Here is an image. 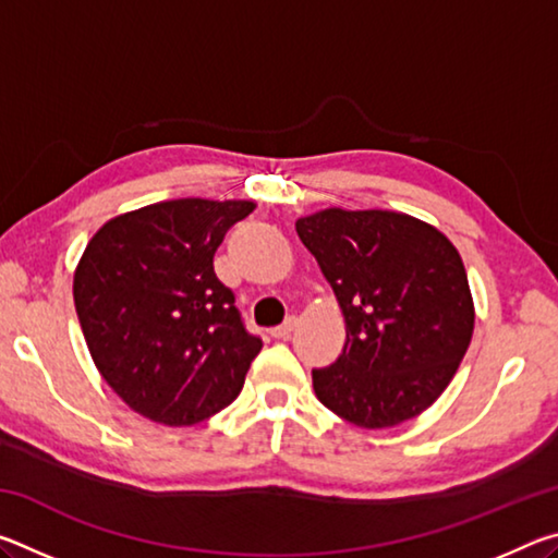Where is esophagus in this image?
Returning <instances> with one entry per match:
<instances>
[{
    "label": "esophagus",
    "mask_w": 558,
    "mask_h": 558,
    "mask_svg": "<svg viewBox=\"0 0 558 558\" xmlns=\"http://www.w3.org/2000/svg\"><path fill=\"white\" fill-rule=\"evenodd\" d=\"M295 327H298V317H288L282 325L272 327L270 335L276 337V339H286V337H290V332H292V329H295Z\"/></svg>",
    "instance_id": "obj_1"
}]
</instances>
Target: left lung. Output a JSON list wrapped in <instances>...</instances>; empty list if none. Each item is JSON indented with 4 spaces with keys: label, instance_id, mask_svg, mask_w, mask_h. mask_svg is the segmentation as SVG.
<instances>
[{
    "label": "left lung",
    "instance_id": "obj_1",
    "mask_svg": "<svg viewBox=\"0 0 558 558\" xmlns=\"http://www.w3.org/2000/svg\"><path fill=\"white\" fill-rule=\"evenodd\" d=\"M295 229L332 288L347 342L313 372L317 399L359 428H391L438 401L475 329L465 266L436 226L386 209L342 206Z\"/></svg>",
    "mask_w": 558,
    "mask_h": 558
}]
</instances>
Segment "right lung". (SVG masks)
<instances>
[{
  "mask_svg": "<svg viewBox=\"0 0 558 558\" xmlns=\"http://www.w3.org/2000/svg\"><path fill=\"white\" fill-rule=\"evenodd\" d=\"M251 199H169L112 216L73 272L93 364L132 411L184 428L241 393L263 342L243 329L216 278L226 231Z\"/></svg>",
  "mask_w": 558,
  "mask_h": 558,
  "instance_id": "right-lung-1",
  "label": "right lung"
}]
</instances>
